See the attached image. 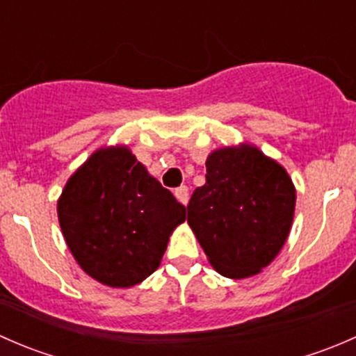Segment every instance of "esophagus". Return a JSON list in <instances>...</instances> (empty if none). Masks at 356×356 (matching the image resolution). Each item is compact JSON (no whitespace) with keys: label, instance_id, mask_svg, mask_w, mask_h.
<instances>
[{"label":"esophagus","instance_id":"obj_1","mask_svg":"<svg viewBox=\"0 0 356 356\" xmlns=\"http://www.w3.org/2000/svg\"><path fill=\"white\" fill-rule=\"evenodd\" d=\"M174 195H175V198L181 201L182 204H186V203H188V200H189V189H188V186H181V188H177V189H175V191H174Z\"/></svg>","mask_w":356,"mask_h":356}]
</instances>
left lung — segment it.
Segmentation results:
<instances>
[{
  "label": "left lung",
  "mask_w": 356,
  "mask_h": 356,
  "mask_svg": "<svg viewBox=\"0 0 356 356\" xmlns=\"http://www.w3.org/2000/svg\"><path fill=\"white\" fill-rule=\"evenodd\" d=\"M296 191L288 172L254 146L207 160V182L188 204V224L218 274L245 279L267 267L288 239Z\"/></svg>",
  "instance_id": "1"
}]
</instances>
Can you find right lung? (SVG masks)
Listing matches in <instances>:
<instances>
[{
  "label": "right lung",
  "mask_w": 356,
  "mask_h": 356,
  "mask_svg": "<svg viewBox=\"0 0 356 356\" xmlns=\"http://www.w3.org/2000/svg\"><path fill=\"white\" fill-rule=\"evenodd\" d=\"M58 220L86 274L131 288L156 270L186 207L120 146L98 149L68 179Z\"/></svg>",
  "instance_id": "obj_1"
}]
</instances>
